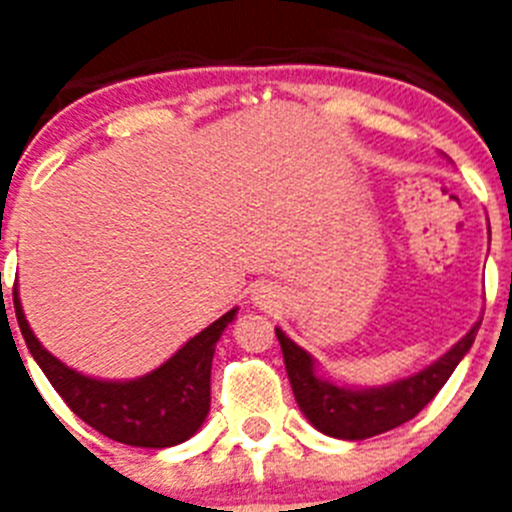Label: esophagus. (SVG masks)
Returning <instances> with one entry per match:
<instances>
[{
    "instance_id": "esophagus-1",
    "label": "esophagus",
    "mask_w": 512,
    "mask_h": 512,
    "mask_svg": "<svg viewBox=\"0 0 512 512\" xmlns=\"http://www.w3.org/2000/svg\"><path fill=\"white\" fill-rule=\"evenodd\" d=\"M253 302L264 310H271V307H277L282 302V295H279L277 287H271V284H259V287L253 289Z\"/></svg>"
}]
</instances>
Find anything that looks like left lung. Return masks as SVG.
Wrapping results in <instances>:
<instances>
[{
    "label": "left lung",
    "mask_w": 512,
    "mask_h": 512,
    "mask_svg": "<svg viewBox=\"0 0 512 512\" xmlns=\"http://www.w3.org/2000/svg\"><path fill=\"white\" fill-rule=\"evenodd\" d=\"M479 323L482 320H477L467 336L459 338L446 354L423 366L420 372L379 387L333 382L320 372L318 359L297 346L282 328H277V338L295 400L312 428L341 441H364L413 420L438 395L459 361L469 354Z\"/></svg>",
    "instance_id": "left-lung-1"
}]
</instances>
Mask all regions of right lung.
I'll use <instances>...</instances> for the list:
<instances>
[{
  "label": "right lung",
  "mask_w": 512,
  "mask_h": 512,
  "mask_svg": "<svg viewBox=\"0 0 512 512\" xmlns=\"http://www.w3.org/2000/svg\"><path fill=\"white\" fill-rule=\"evenodd\" d=\"M15 312L27 348L63 402L87 425L117 443L140 449H169L200 431L210 413V372L215 343L235 320L238 307L189 338L171 359L135 379L81 374L35 338L15 284Z\"/></svg>",
  "instance_id": "obj_1"
}]
</instances>
